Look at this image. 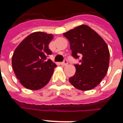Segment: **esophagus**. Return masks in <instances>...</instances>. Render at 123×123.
<instances>
[{
    "mask_svg": "<svg viewBox=\"0 0 123 123\" xmlns=\"http://www.w3.org/2000/svg\"><path fill=\"white\" fill-rule=\"evenodd\" d=\"M61 65L62 66L67 65V60H65V61L62 62H61Z\"/></svg>",
    "mask_w": 123,
    "mask_h": 123,
    "instance_id": "obj_1",
    "label": "esophagus"
}]
</instances>
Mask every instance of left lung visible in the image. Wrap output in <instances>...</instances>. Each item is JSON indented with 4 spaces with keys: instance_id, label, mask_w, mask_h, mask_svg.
I'll return each instance as SVG.
<instances>
[{
    "instance_id": "obj_1",
    "label": "left lung",
    "mask_w": 123,
    "mask_h": 123,
    "mask_svg": "<svg viewBox=\"0 0 123 123\" xmlns=\"http://www.w3.org/2000/svg\"><path fill=\"white\" fill-rule=\"evenodd\" d=\"M68 39L72 56L82 59L75 65V74L69 79L77 89L89 91L99 84L107 74L110 52L103 38L87 25H80L63 33Z\"/></svg>"
}]
</instances>
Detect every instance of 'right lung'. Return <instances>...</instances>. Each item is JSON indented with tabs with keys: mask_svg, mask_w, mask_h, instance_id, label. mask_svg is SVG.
Masks as SVG:
<instances>
[{
	"mask_svg": "<svg viewBox=\"0 0 123 123\" xmlns=\"http://www.w3.org/2000/svg\"><path fill=\"white\" fill-rule=\"evenodd\" d=\"M54 35L43 32L31 33L16 48L12 56L15 76L26 88L37 91L44 87L56 67L47 56L52 54L48 45Z\"/></svg>",
	"mask_w": 123,
	"mask_h": 123,
	"instance_id": "obj_1",
	"label": "right lung"
}]
</instances>
